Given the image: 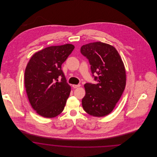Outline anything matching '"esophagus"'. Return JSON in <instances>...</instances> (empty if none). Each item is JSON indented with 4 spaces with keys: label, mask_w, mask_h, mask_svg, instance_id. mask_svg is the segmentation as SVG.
Segmentation results:
<instances>
[{
    "label": "esophagus",
    "mask_w": 157,
    "mask_h": 157,
    "mask_svg": "<svg viewBox=\"0 0 157 157\" xmlns=\"http://www.w3.org/2000/svg\"><path fill=\"white\" fill-rule=\"evenodd\" d=\"M80 86H81V85H79V84H78V85H72V87L74 88H77L79 87Z\"/></svg>",
    "instance_id": "obj_1"
}]
</instances>
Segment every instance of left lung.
Here are the masks:
<instances>
[{
	"label": "left lung",
	"mask_w": 157,
	"mask_h": 157,
	"mask_svg": "<svg viewBox=\"0 0 157 157\" xmlns=\"http://www.w3.org/2000/svg\"><path fill=\"white\" fill-rule=\"evenodd\" d=\"M81 52L89 60L92 76L98 81L85 84L82 107L90 115L104 117L112 112L125 90L124 63L113 46L101 42L83 45Z\"/></svg>",
	"instance_id": "8db88e82"
}]
</instances>
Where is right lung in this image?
<instances>
[{"instance_id":"right-lung-1","label":"right lung","mask_w":157,"mask_h":157,"mask_svg":"<svg viewBox=\"0 0 157 157\" xmlns=\"http://www.w3.org/2000/svg\"><path fill=\"white\" fill-rule=\"evenodd\" d=\"M74 48L72 44L46 48L35 53L26 66L25 86L28 98L32 108L43 117H55L64 109L71 86L61 66Z\"/></svg>"}]
</instances>
